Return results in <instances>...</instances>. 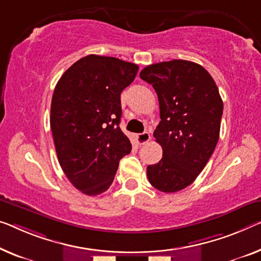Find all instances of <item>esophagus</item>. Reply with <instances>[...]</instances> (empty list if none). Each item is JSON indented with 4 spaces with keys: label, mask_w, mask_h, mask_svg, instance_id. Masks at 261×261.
Listing matches in <instances>:
<instances>
[{
    "label": "esophagus",
    "mask_w": 261,
    "mask_h": 261,
    "mask_svg": "<svg viewBox=\"0 0 261 261\" xmlns=\"http://www.w3.org/2000/svg\"><path fill=\"white\" fill-rule=\"evenodd\" d=\"M136 138H137V143L139 144V145H144V144H146L150 141L151 136L149 132H143V134H139L136 136Z\"/></svg>",
    "instance_id": "34e87169"
}]
</instances>
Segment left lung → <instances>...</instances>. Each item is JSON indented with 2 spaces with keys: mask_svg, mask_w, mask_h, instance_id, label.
<instances>
[{
  "mask_svg": "<svg viewBox=\"0 0 261 261\" xmlns=\"http://www.w3.org/2000/svg\"><path fill=\"white\" fill-rule=\"evenodd\" d=\"M139 76L152 84L161 110L153 137L163 158L147 166V178L159 191H180L196 180L216 149L224 108L219 90L201 65L184 60L147 65Z\"/></svg>",
  "mask_w": 261,
  "mask_h": 261,
  "instance_id": "8db88e82",
  "label": "left lung"
}]
</instances>
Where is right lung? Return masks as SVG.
Returning a JSON list of instances; mask_svg holds the SVG:
<instances>
[{
	"mask_svg": "<svg viewBox=\"0 0 261 261\" xmlns=\"http://www.w3.org/2000/svg\"><path fill=\"white\" fill-rule=\"evenodd\" d=\"M138 65L115 57L88 55L57 82L50 127L58 162L70 182L88 196L106 192L131 143L120 130V93Z\"/></svg>",
	"mask_w": 261,
	"mask_h": 261,
	"instance_id": "1",
	"label": "right lung"
}]
</instances>
